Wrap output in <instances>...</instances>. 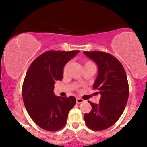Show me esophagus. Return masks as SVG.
Masks as SVG:
<instances>
[{"label":"esophagus","instance_id":"34e87169","mask_svg":"<svg viewBox=\"0 0 147 147\" xmlns=\"http://www.w3.org/2000/svg\"><path fill=\"white\" fill-rule=\"evenodd\" d=\"M84 100H83V99H81V98H76V103H82V102H84Z\"/></svg>","mask_w":147,"mask_h":147}]
</instances>
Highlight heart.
I'll use <instances>...</instances> for the list:
<instances>
[{
  "label": "heart",
  "mask_w": 147,
  "mask_h": 147,
  "mask_svg": "<svg viewBox=\"0 0 147 147\" xmlns=\"http://www.w3.org/2000/svg\"><path fill=\"white\" fill-rule=\"evenodd\" d=\"M92 65H94V63L90 61H86L84 62V67H86V66H92ZM69 66H70V63L69 62H68L64 66V67H63V75H66V74H68V71H69Z\"/></svg>",
  "instance_id": "b5f03b06"
}]
</instances>
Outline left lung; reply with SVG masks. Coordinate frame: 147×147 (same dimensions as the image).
<instances>
[{"label":"left lung","mask_w":147,"mask_h":147,"mask_svg":"<svg viewBox=\"0 0 147 147\" xmlns=\"http://www.w3.org/2000/svg\"><path fill=\"white\" fill-rule=\"evenodd\" d=\"M84 53L98 66V74L93 89L101 95L99 103L88 101L92 110L84 115V120L90 129L101 131L113 126L125 110L129 97L127 78L122 63L109 53Z\"/></svg>","instance_id":"left-lung-1"}]
</instances>
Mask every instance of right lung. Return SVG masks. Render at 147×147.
<instances>
[{
  "label": "right lung",
  "instance_id": "1",
  "mask_svg": "<svg viewBox=\"0 0 147 147\" xmlns=\"http://www.w3.org/2000/svg\"><path fill=\"white\" fill-rule=\"evenodd\" d=\"M78 52L47 51L37 57L29 67L22 84V99L28 114L42 129L58 131L66 124L76 98L56 96L54 85L62 80L63 67Z\"/></svg>",
  "mask_w": 147,
  "mask_h": 147
}]
</instances>
